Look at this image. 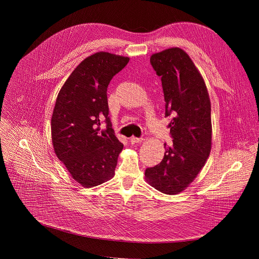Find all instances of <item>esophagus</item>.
<instances>
[{
    "mask_svg": "<svg viewBox=\"0 0 259 259\" xmlns=\"http://www.w3.org/2000/svg\"><path fill=\"white\" fill-rule=\"evenodd\" d=\"M144 139L142 138V137H135V136H132L131 138H130V142L131 143H137V142H141V141H143Z\"/></svg>",
    "mask_w": 259,
    "mask_h": 259,
    "instance_id": "esophagus-1",
    "label": "esophagus"
}]
</instances>
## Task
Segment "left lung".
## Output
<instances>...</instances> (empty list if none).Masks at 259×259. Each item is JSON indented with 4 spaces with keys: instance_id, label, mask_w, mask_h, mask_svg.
I'll use <instances>...</instances> for the list:
<instances>
[{
    "instance_id": "1",
    "label": "left lung",
    "mask_w": 259,
    "mask_h": 259,
    "mask_svg": "<svg viewBox=\"0 0 259 259\" xmlns=\"http://www.w3.org/2000/svg\"><path fill=\"white\" fill-rule=\"evenodd\" d=\"M151 64L160 77L165 117L173 143H165L160 164L146 168L145 178L167 195L182 192L196 178L211 151V104L201 73L180 48L153 54Z\"/></svg>"
}]
</instances>
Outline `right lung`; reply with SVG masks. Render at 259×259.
<instances>
[{"mask_svg": "<svg viewBox=\"0 0 259 259\" xmlns=\"http://www.w3.org/2000/svg\"><path fill=\"white\" fill-rule=\"evenodd\" d=\"M128 61V57L95 53L75 68L58 93L51 120L53 147L83 187H96L115 174L124 144L112 128L106 91Z\"/></svg>", "mask_w": 259, "mask_h": 259, "instance_id": "add662e5", "label": "right lung"}]
</instances>
